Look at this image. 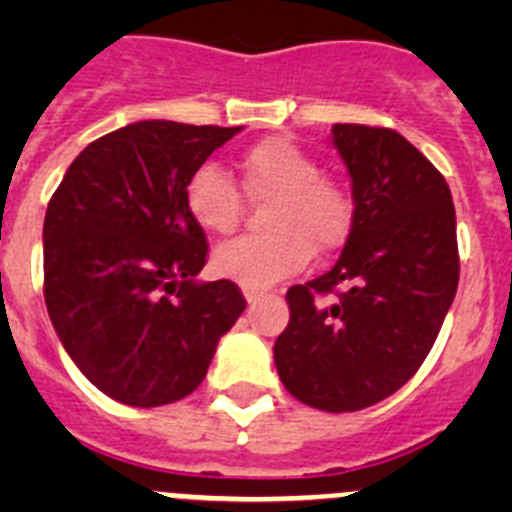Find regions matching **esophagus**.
I'll use <instances>...</instances> for the list:
<instances>
[{"instance_id": "esophagus-1", "label": "esophagus", "mask_w": 512, "mask_h": 512, "mask_svg": "<svg viewBox=\"0 0 512 512\" xmlns=\"http://www.w3.org/2000/svg\"><path fill=\"white\" fill-rule=\"evenodd\" d=\"M261 295H264V289L259 287H243V297H246L248 305H253L256 300H261Z\"/></svg>"}]
</instances>
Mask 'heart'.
<instances>
[{"mask_svg": "<svg viewBox=\"0 0 512 512\" xmlns=\"http://www.w3.org/2000/svg\"><path fill=\"white\" fill-rule=\"evenodd\" d=\"M243 189L253 200H271L266 235H248L220 246L212 269L243 287H269L312 259L346 246L354 230V197L336 179L320 174L318 161L284 138H264L238 158ZM189 217L210 235H230L243 215L241 192L215 164H202L184 187Z\"/></svg>", "mask_w": 512, "mask_h": 512, "instance_id": "b5f03b06", "label": "heart"}]
</instances>
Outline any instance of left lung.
Masks as SVG:
<instances>
[{"instance_id":"obj_1","label":"left lung","mask_w":512,"mask_h":512,"mask_svg":"<svg viewBox=\"0 0 512 512\" xmlns=\"http://www.w3.org/2000/svg\"><path fill=\"white\" fill-rule=\"evenodd\" d=\"M330 133L351 176L354 230L333 269L289 287L274 364L300 402L354 413L420 369L454 302L459 246L449 184L410 140L348 122Z\"/></svg>"}]
</instances>
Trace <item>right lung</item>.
I'll use <instances>...</instances> for the list:
<instances>
[{"label":"right lung","mask_w":512,"mask_h":512,"mask_svg":"<svg viewBox=\"0 0 512 512\" xmlns=\"http://www.w3.org/2000/svg\"><path fill=\"white\" fill-rule=\"evenodd\" d=\"M241 128L140 120L89 143L43 225V295L81 374L133 408L192 395L246 310L238 284L197 282L205 230L184 187Z\"/></svg>","instance_id":"obj_1"}]
</instances>
